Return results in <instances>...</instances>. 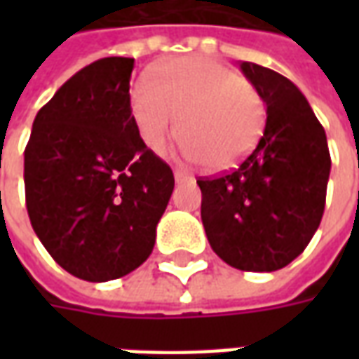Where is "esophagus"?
<instances>
[{"label": "esophagus", "instance_id": "obj_1", "mask_svg": "<svg viewBox=\"0 0 359 359\" xmlns=\"http://www.w3.org/2000/svg\"><path fill=\"white\" fill-rule=\"evenodd\" d=\"M175 180L177 182H182V180H188V179H192V175L187 171V169H182V167H175Z\"/></svg>", "mask_w": 359, "mask_h": 359}]
</instances>
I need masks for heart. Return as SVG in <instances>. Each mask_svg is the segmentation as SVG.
Wrapping results in <instances>:
<instances>
[{
	"label": "heart",
	"mask_w": 359,
	"mask_h": 359,
	"mask_svg": "<svg viewBox=\"0 0 359 359\" xmlns=\"http://www.w3.org/2000/svg\"><path fill=\"white\" fill-rule=\"evenodd\" d=\"M130 113L142 140L165 154L180 134L184 156L210 171L238 165L264 134L265 103L233 69L202 55L165 61L130 90Z\"/></svg>",
	"instance_id": "1"
}]
</instances>
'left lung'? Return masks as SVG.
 <instances>
[{
    "label": "left lung",
    "instance_id": "obj_1",
    "mask_svg": "<svg viewBox=\"0 0 359 359\" xmlns=\"http://www.w3.org/2000/svg\"><path fill=\"white\" fill-rule=\"evenodd\" d=\"M267 105L256 149L234 171L198 179L211 248L241 271H277L300 256L325 210L331 156L308 100L283 74L242 61Z\"/></svg>",
    "mask_w": 359,
    "mask_h": 359
}]
</instances>
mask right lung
Here are the masks:
<instances>
[{
	"label": "right lung",
	"instance_id": "obj_1",
	"mask_svg": "<svg viewBox=\"0 0 359 359\" xmlns=\"http://www.w3.org/2000/svg\"><path fill=\"white\" fill-rule=\"evenodd\" d=\"M134 59L81 69L38 111L25 149V194L36 236L90 283L125 277L154 250L175 188L130 113Z\"/></svg>",
	"mask_w": 359,
	"mask_h": 359
}]
</instances>
